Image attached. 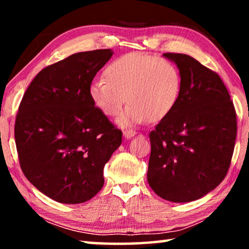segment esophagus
<instances>
[{
    "label": "esophagus",
    "mask_w": 249,
    "mask_h": 249,
    "mask_svg": "<svg viewBox=\"0 0 249 249\" xmlns=\"http://www.w3.org/2000/svg\"><path fill=\"white\" fill-rule=\"evenodd\" d=\"M123 135L125 136V138H132L133 136H135V135H136V132H135V130H133V129H125L124 132H123Z\"/></svg>",
    "instance_id": "34e87169"
}]
</instances>
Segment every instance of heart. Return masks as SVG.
I'll use <instances>...</instances> for the list:
<instances>
[{
  "mask_svg": "<svg viewBox=\"0 0 249 249\" xmlns=\"http://www.w3.org/2000/svg\"><path fill=\"white\" fill-rule=\"evenodd\" d=\"M104 80L90 86L89 95L104 115L115 117L126 99L129 105L120 117L123 126L158 122L167 117L178 103L181 74L171 61L148 53H132L109 62Z\"/></svg>",
  "mask_w": 249,
  "mask_h": 249,
  "instance_id": "obj_1",
  "label": "heart"
}]
</instances>
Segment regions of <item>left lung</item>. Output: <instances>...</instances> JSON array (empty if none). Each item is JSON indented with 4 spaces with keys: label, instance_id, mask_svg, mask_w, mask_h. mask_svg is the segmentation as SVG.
Segmentation results:
<instances>
[{
    "label": "left lung",
    "instance_id": "1",
    "mask_svg": "<svg viewBox=\"0 0 249 249\" xmlns=\"http://www.w3.org/2000/svg\"><path fill=\"white\" fill-rule=\"evenodd\" d=\"M181 74L178 103L149 134L147 180L156 195L182 203L204 196L225 178L237 121L224 82L188 54L167 53Z\"/></svg>",
    "mask_w": 249,
    "mask_h": 249
}]
</instances>
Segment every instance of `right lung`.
<instances>
[{"label": "right lung", "mask_w": 249, "mask_h": 249, "mask_svg": "<svg viewBox=\"0 0 249 249\" xmlns=\"http://www.w3.org/2000/svg\"><path fill=\"white\" fill-rule=\"evenodd\" d=\"M112 54L111 49L78 53L46 67L20 101L14 127L20 168L34 187L60 203L92 199L122 142V130L89 95Z\"/></svg>", "instance_id": "1"}]
</instances>
